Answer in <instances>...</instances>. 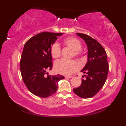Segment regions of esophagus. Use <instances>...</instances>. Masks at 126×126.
<instances>
[{
    "instance_id": "34e87169",
    "label": "esophagus",
    "mask_w": 126,
    "mask_h": 126,
    "mask_svg": "<svg viewBox=\"0 0 126 126\" xmlns=\"http://www.w3.org/2000/svg\"><path fill=\"white\" fill-rule=\"evenodd\" d=\"M66 79H70V78H72L73 76H66L65 77Z\"/></svg>"
}]
</instances>
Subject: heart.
<instances>
[{
    "instance_id": "obj_1",
    "label": "heart",
    "mask_w": 126,
    "mask_h": 126,
    "mask_svg": "<svg viewBox=\"0 0 126 126\" xmlns=\"http://www.w3.org/2000/svg\"><path fill=\"white\" fill-rule=\"evenodd\" d=\"M64 44L68 47L74 50L76 57L81 56L82 44L78 39L74 37L67 38L63 41ZM51 56L54 59L58 58L61 56V49L58 43H55L51 47ZM54 69L58 73L63 75H70L79 69V65L75 60L63 59L57 61L54 64Z\"/></svg>"
}]
</instances>
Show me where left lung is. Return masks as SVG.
I'll list each match as a JSON object with an SVG mask.
<instances>
[{
  "instance_id": "left-lung-1",
  "label": "left lung",
  "mask_w": 126,
  "mask_h": 126,
  "mask_svg": "<svg viewBox=\"0 0 126 126\" xmlns=\"http://www.w3.org/2000/svg\"><path fill=\"white\" fill-rule=\"evenodd\" d=\"M77 34L87 44L88 62L81 71L86 74L84 75L85 79H82L80 87L73 90L79 97L88 99L95 95L103 87L107 77L109 66L106 51L98 41L86 34Z\"/></svg>"
}]
</instances>
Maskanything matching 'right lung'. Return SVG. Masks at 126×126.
<instances>
[{
	"label": "right lung",
	"instance_id": "obj_1",
	"mask_svg": "<svg viewBox=\"0 0 126 126\" xmlns=\"http://www.w3.org/2000/svg\"><path fill=\"white\" fill-rule=\"evenodd\" d=\"M63 34L42 32L25 43L20 61V73L27 89L34 95L43 98L50 96L57 91L58 81L64 79L60 75L45 77L46 71L53 66L51 45Z\"/></svg>",
	"mask_w": 126,
	"mask_h": 126
}]
</instances>
